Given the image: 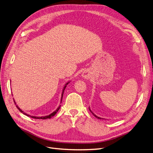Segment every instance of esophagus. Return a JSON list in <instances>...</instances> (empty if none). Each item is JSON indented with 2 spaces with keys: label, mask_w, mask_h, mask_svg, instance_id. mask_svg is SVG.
Wrapping results in <instances>:
<instances>
[{
  "label": "esophagus",
  "mask_w": 153,
  "mask_h": 153,
  "mask_svg": "<svg viewBox=\"0 0 153 153\" xmlns=\"http://www.w3.org/2000/svg\"><path fill=\"white\" fill-rule=\"evenodd\" d=\"M82 76L85 79H89L90 77V74L88 71H84Z\"/></svg>",
  "instance_id": "esophagus-1"
}]
</instances>
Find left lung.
Returning <instances> with one entry per match:
<instances>
[{
	"label": "left lung",
	"mask_w": 153,
	"mask_h": 153,
	"mask_svg": "<svg viewBox=\"0 0 153 153\" xmlns=\"http://www.w3.org/2000/svg\"><path fill=\"white\" fill-rule=\"evenodd\" d=\"M89 110H90V109H89ZM90 111H91V110H90ZM91 112H92V114H93V115H94V116H95V117H97V119H101V117H97V116H96V115H95V114H94V113H93V112H92V111H91Z\"/></svg>",
	"instance_id": "1"
}]
</instances>
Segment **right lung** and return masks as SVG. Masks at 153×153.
Wrapping results in <instances>:
<instances>
[{"label":"right lung","mask_w":153,"mask_h":153,"mask_svg":"<svg viewBox=\"0 0 153 153\" xmlns=\"http://www.w3.org/2000/svg\"><path fill=\"white\" fill-rule=\"evenodd\" d=\"M68 83L69 82H68L67 84H65V85L64 86V89H63V91H62V97H61V101H62V97H63V94H64V90H65V88H66V85L67 84H68ZM14 102H15V101H14ZM16 107H17V108L21 111V112H22V113L24 114H25V115H26V116H29V117H32V118H34V119H50V118H51L52 117H53L54 116H55V114L57 113V112L59 110V109H60V108H61V105H59V107H58V108L54 111V112H53L52 114H51L50 115H49V116H44V117H36V116H30V115H29V114H25V112H24L21 109H20L17 105H16Z\"/></svg>","instance_id":"right-lung-1"}]
</instances>
